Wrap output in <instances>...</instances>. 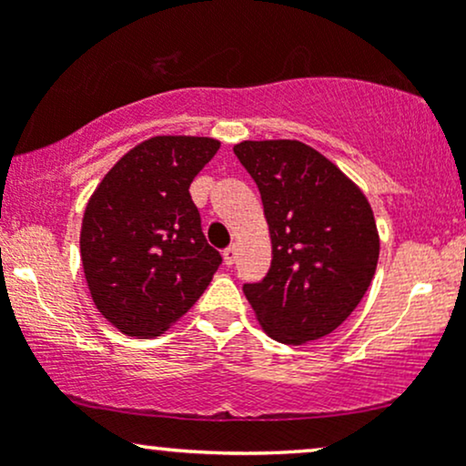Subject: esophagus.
Listing matches in <instances>:
<instances>
[{"instance_id": "34e87169", "label": "esophagus", "mask_w": 466, "mask_h": 466, "mask_svg": "<svg viewBox=\"0 0 466 466\" xmlns=\"http://www.w3.org/2000/svg\"><path fill=\"white\" fill-rule=\"evenodd\" d=\"M234 260H237V245H229L228 249H223V263L232 267Z\"/></svg>"}]
</instances>
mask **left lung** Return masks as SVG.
I'll return each mask as SVG.
<instances>
[{
	"instance_id": "left-lung-1",
	"label": "left lung",
	"mask_w": 466,
	"mask_h": 466,
	"mask_svg": "<svg viewBox=\"0 0 466 466\" xmlns=\"http://www.w3.org/2000/svg\"><path fill=\"white\" fill-rule=\"evenodd\" d=\"M234 153L256 181L271 267L245 298L271 339L302 346L333 333L366 296L379 263L370 201L300 140H243Z\"/></svg>"
}]
</instances>
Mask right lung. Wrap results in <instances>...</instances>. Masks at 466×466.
Segmentation results:
<instances>
[{"label":"right lung","instance_id":"1","mask_svg":"<svg viewBox=\"0 0 466 466\" xmlns=\"http://www.w3.org/2000/svg\"><path fill=\"white\" fill-rule=\"evenodd\" d=\"M218 147L215 137H148L89 197L80 260L96 309L120 333L147 339L168 330L221 265L188 192Z\"/></svg>","mask_w":466,"mask_h":466}]
</instances>
